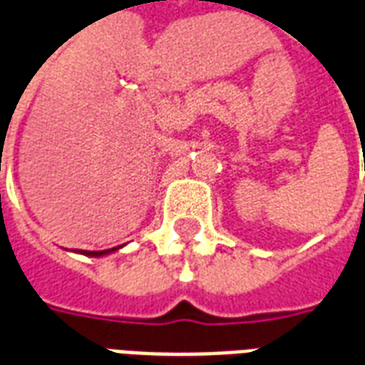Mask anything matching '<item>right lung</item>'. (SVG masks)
Returning <instances> with one entry per match:
<instances>
[{
  "label": "right lung",
  "mask_w": 365,
  "mask_h": 365,
  "mask_svg": "<svg viewBox=\"0 0 365 365\" xmlns=\"http://www.w3.org/2000/svg\"><path fill=\"white\" fill-rule=\"evenodd\" d=\"M120 247H113V249H107V250H78V252H82L86 257H105V255H110V252H115L118 250Z\"/></svg>",
  "instance_id": "right-lung-1"
}]
</instances>
